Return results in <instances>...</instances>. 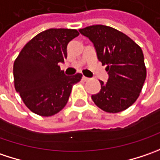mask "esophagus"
Wrapping results in <instances>:
<instances>
[{
    "label": "esophagus",
    "mask_w": 160,
    "mask_h": 160,
    "mask_svg": "<svg viewBox=\"0 0 160 160\" xmlns=\"http://www.w3.org/2000/svg\"><path fill=\"white\" fill-rule=\"evenodd\" d=\"M88 80H89V79L87 78V77H85V76H83V77H82V80H83V81H88Z\"/></svg>",
    "instance_id": "obj_1"
}]
</instances>
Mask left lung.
<instances>
[{"mask_svg": "<svg viewBox=\"0 0 160 160\" xmlns=\"http://www.w3.org/2000/svg\"><path fill=\"white\" fill-rule=\"evenodd\" d=\"M92 41L98 59L109 78L100 81L101 89L91 96L97 107L108 113H119L139 98L147 75L142 48L128 36L114 28L93 25L79 29Z\"/></svg>", "mask_w": 160, "mask_h": 160, "instance_id": "1", "label": "left lung"}]
</instances>
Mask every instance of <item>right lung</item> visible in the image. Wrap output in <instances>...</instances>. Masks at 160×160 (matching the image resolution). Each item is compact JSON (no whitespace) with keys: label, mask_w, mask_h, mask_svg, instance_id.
<instances>
[{"label":"right lung","mask_w":160,"mask_h":160,"mask_svg":"<svg viewBox=\"0 0 160 160\" xmlns=\"http://www.w3.org/2000/svg\"><path fill=\"white\" fill-rule=\"evenodd\" d=\"M79 35L76 29L45 30L28 41L14 61V87L33 113L48 117L66 106L82 74L66 76L59 62L67 58L68 43Z\"/></svg>","instance_id":"obj_1"}]
</instances>
